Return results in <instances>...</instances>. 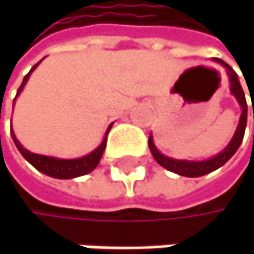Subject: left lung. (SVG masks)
<instances>
[{"label":"left lung","mask_w":254,"mask_h":254,"mask_svg":"<svg viewBox=\"0 0 254 254\" xmlns=\"http://www.w3.org/2000/svg\"><path fill=\"white\" fill-rule=\"evenodd\" d=\"M219 62L225 67H226V72L230 79V92L233 93L238 99V102L242 106V116H240L239 126H238V130L235 132L232 141L229 142V145L223 150V151L218 154L216 157L210 158L208 161H180V160H172L168 158L165 155H162L161 152L158 151L152 142V137L150 135L148 138V147H150V151H151L152 157L155 158V161L158 162L161 167L167 168L168 171H172L178 175L182 177H190V178H195V177H202V175H206L212 171L218 170L222 165H225L226 162L229 161L232 158V155L238 151V148L242 144V140L245 137V130H246V123H248V103H246V97H245V92L240 86L239 79H238V74L236 72L230 67L229 64L223 61ZM253 119H254V112H253Z\"/></svg>","instance_id":"8db88e82"}]
</instances>
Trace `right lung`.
Here are the masks:
<instances>
[{
    "label": "right lung",
    "instance_id": "1",
    "mask_svg": "<svg viewBox=\"0 0 254 254\" xmlns=\"http://www.w3.org/2000/svg\"><path fill=\"white\" fill-rule=\"evenodd\" d=\"M39 64H36L29 70V73L25 74L24 80H22V84L19 86V89H18V92H16V96L21 93V90L24 89L25 83H26V80H28V77H29V74L31 72L34 70L35 67L38 66ZM15 102V99H14ZM113 123L109 126V128H107V132H106V137H104V140L103 142L94 150L93 152H90L89 155H86V157H82V158H76V160H58V158H52V157H46V155H39V154H34V152L28 151V150H25L24 147L19 144V141L16 140V137H15L14 131L11 130V135H12V140H14L15 145H16V148L19 150V152L22 154V157H24L26 161L29 162L31 165H34L35 168L38 171H41V172H44L45 175H49V177H52V178H59V180H70V178H76V177H82L84 174H87V172H90L93 171L96 167H97V164L100 161V158H102L103 152H104V148H106V142H107V134L110 131V128H112Z\"/></svg>",
    "mask_w": 254,
    "mask_h": 254
}]
</instances>
